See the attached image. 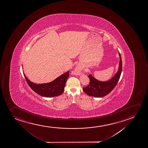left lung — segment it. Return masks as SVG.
<instances>
[{
    "instance_id": "8db88e82",
    "label": "left lung",
    "mask_w": 148,
    "mask_h": 148,
    "mask_svg": "<svg viewBox=\"0 0 148 148\" xmlns=\"http://www.w3.org/2000/svg\"><path fill=\"white\" fill-rule=\"evenodd\" d=\"M120 62L118 72L110 80L107 82H101L95 79L91 75H88L90 83L87 87L83 88V91L87 95L95 97H102L108 95L112 91L120 79L122 71V60L119 52Z\"/></svg>"
}]
</instances>
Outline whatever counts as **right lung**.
Segmentation results:
<instances>
[{
    "mask_svg": "<svg viewBox=\"0 0 148 148\" xmlns=\"http://www.w3.org/2000/svg\"><path fill=\"white\" fill-rule=\"evenodd\" d=\"M68 71L58 77L51 82L46 84H38L32 83L24 75L28 85L38 95L46 97H56L61 95L64 91L66 82L69 77Z\"/></svg>",
    "mask_w": 148,
    "mask_h": 148,
    "instance_id": "obj_1",
    "label": "right lung"
}]
</instances>
